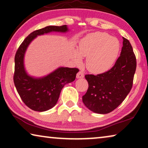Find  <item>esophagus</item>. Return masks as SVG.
Segmentation results:
<instances>
[{
	"label": "esophagus",
	"instance_id": "1",
	"mask_svg": "<svg viewBox=\"0 0 148 148\" xmlns=\"http://www.w3.org/2000/svg\"><path fill=\"white\" fill-rule=\"evenodd\" d=\"M83 77H84V73L82 71H79L77 73V78L81 79Z\"/></svg>",
	"mask_w": 148,
	"mask_h": 148
}]
</instances>
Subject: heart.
Listing matches in <instances>:
<instances>
[{"instance_id":"b5f03b06","label":"heart","mask_w":148,"mask_h":148,"mask_svg":"<svg viewBox=\"0 0 148 148\" xmlns=\"http://www.w3.org/2000/svg\"><path fill=\"white\" fill-rule=\"evenodd\" d=\"M119 51V41L104 32L90 34L82 40L75 61L82 62V56H88L87 66L96 73L106 71L114 63Z\"/></svg>"}]
</instances>
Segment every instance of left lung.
Returning <instances> with one entry per match:
<instances>
[{"label":"left lung","instance_id":"left-lung-1","mask_svg":"<svg viewBox=\"0 0 148 148\" xmlns=\"http://www.w3.org/2000/svg\"><path fill=\"white\" fill-rule=\"evenodd\" d=\"M121 56L108 71L94 75H86L88 89L82 100L92 112L107 114L123 102L132 88L136 70V57L127 39L123 38Z\"/></svg>","mask_w":148,"mask_h":148}]
</instances>
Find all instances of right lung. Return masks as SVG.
Returning a JSON list of instances; mask_svg holds the SVG:
<instances>
[{
  "mask_svg": "<svg viewBox=\"0 0 148 148\" xmlns=\"http://www.w3.org/2000/svg\"><path fill=\"white\" fill-rule=\"evenodd\" d=\"M68 27L47 26L32 32L22 42L15 56V72L13 81L15 88L25 104L32 110L43 112L49 110L57 103L60 92L64 85L75 79L79 71L77 68L59 67L43 77L29 76L24 66V56L32 40L38 36L52 32H66Z\"/></svg>",
  "mask_w": 148,
  "mask_h": 148,
  "instance_id": "add662e5",
  "label": "right lung"
}]
</instances>
